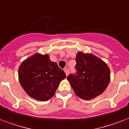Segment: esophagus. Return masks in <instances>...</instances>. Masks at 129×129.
Here are the masks:
<instances>
[{"instance_id":"34e87169","label":"esophagus","mask_w":129,"mask_h":129,"mask_svg":"<svg viewBox=\"0 0 129 129\" xmlns=\"http://www.w3.org/2000/svg\"><path fill=\"white\" fill-rule=\"evenodd\" d=\"M64 71L65 73H66V76H68V75L70 73V70H69V69H65Z\"/></svg>"}]
</instances>
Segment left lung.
Segmentation results:
<instances>
[{
	"mask_svg": "<svg viewBox=\"0 0 129 129\" xmlns=\"http://www.w3.org/2000/svg\"><path fill=\"white\" fill-rule=\"evenodd\" d=\"M75 60L77 73L68 77L75 94L85 100L102 94L110 81V70L106 63L92 54L83 52L77 54Z\"/></svg>",
	"mask_w": 129,
	"mask_h": 129,
	"instance_id": "left-lung-1",
	"label": "left lung"
}]
</instances>
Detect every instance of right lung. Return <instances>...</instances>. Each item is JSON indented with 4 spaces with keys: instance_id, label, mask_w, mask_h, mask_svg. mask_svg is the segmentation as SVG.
Returning <instances> with one entry per match:
<instances>
[{
    "instance_id": "obj_1",
    "label": "right lung",
    "mask_w": 129,
    "mask_h": 129,
    "mask_svg": "<svg viewBox=\"0 0 129 129\" xmlns=\"http://www.w3.org/2000/svg\"><path fill=\"white\" fill-rule=\"evenodd\" d=\"M64 71L48 54L35 53L22 61L18 69V79L30 97L47 101L54 96L59 83L66 78Z\"/></svg>"
}]
</instances>
